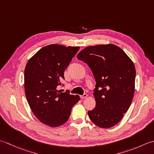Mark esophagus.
Masks as SVG:
<instances>
[{
    "label": "esophagus",
    "instance_id": "34e87169",
    "mask_svg": "<svg viewBox=\"0 0 154 154\" xmlns=\"http://www.w3.org/2000/svg\"><path fill=\"white\" fill-rule=\"evenodd\" d=\"M86 97H87V93H84L83 95H81V99H85Z\"/></svg>",
    "mask_w": 154,
    "mask_h": 154
}]
</instances>
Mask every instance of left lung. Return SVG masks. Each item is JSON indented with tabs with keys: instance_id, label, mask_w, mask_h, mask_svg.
Wrapping results in <instances>:
<instances>
[{
	"instance_id": "left-lung-1",
	"label": "left lung",
	"mask_w": 154,
	"mask_h": 154,
	"mask_svg": "<svg viewBox=\"0 0 154 154\" xmlns=\"http://www.w3.org/2000/svg\"><path fill=\"white\" fill-rule=\"evenodd\" d=\"M77 57L91 68L97 83L93 93L96 106L88 111L89 119L103 128L115 126L132 101L136 78L134 63L114 44L87 47Z\"/></svg>"
}]
</instances>
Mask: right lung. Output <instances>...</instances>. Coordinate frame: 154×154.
Returning a JSON list of instances; mask_svg holds the SVG:
<instances>
[{"instance_id": "right-lung-1", "label": "right lung", "mask_w": 154, "mask_h": 154, "mask_svg": "<svg viewBox=\"0 0 154 154\" xmlns=\"http://www.w3.org/2000/svg\"><path fill=\"white\" fill-rule=\"evenodd\" d=\"M79 47L51 44L40 49L26 65L24 88L29 106L37 119L51 127L67 121L79 95L61 93L64 71Z\"/></svg>"}]
</instances>
